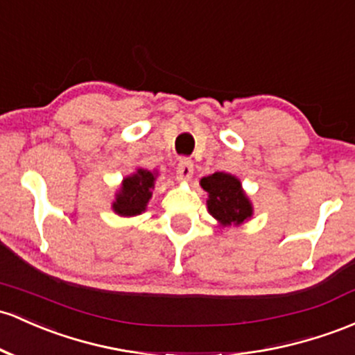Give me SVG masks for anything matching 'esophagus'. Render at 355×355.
<instances>
[{
  "label": "esophagus",
  "instance_id": "34e87169",
  "mask_svg": "<svg viewBox=\"0 0 355 355\" xmlns=\"http://www.w3.org/2000/svg\"><path fill=\"white\" fill-rule=\"evenodd\" d=\"M192 175H193V163L190 162L189 158L180 159V163H178V166H177L178 180L189 182L190 178H192Z\"/></svg>",
  "mask_w": 355,
  "mask_h": 355
}]
</instances>
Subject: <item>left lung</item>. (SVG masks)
Instances as JSON below:
<instances>
[{"instance_id":"obj_1","label":"left lung","mask_w":355,"mask_h":355,"mask_svg":"<svg viewBox=\"0 0 355 355\" xmlns=\"http://www.w3.org/2000/svg\"><path fill=\"white\" fill-rule=\"evenodd\" d=\"M200 187L207 192L209 214L222 227H239L254 214L252 202L236 175L216 171L202 177Z\"/></svg>"}]
</instances>
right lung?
Instances as JSON below:
<instances>
[{"label": "right lung", "instance_id": "1", "mask_svg": "<svg viewBox=\"0 0 355 355\" xmlns=\"http://www.w3.org/2000/svg\"><path fill=\"white\" fill-rule=\"evenodd\" d=\"M158 171L136 168L133 173L123 178L119 189L116 190L111 209L121 217H135L143 214L148 202L153 197Z\"/></svg>", "mask_w": 355, "mask_h": 355}]
</instances>
